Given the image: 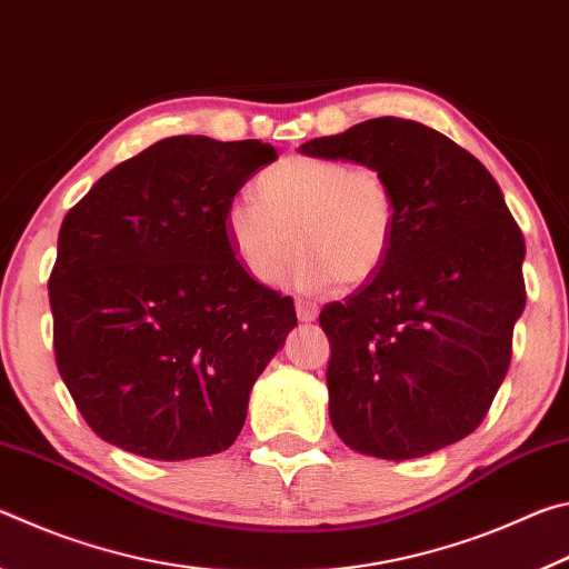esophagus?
<instances>
[{"mask_svg": "<svg viewBox=\"0 0 569 569\" xmlns=\"http://www.w3.org/2000/svg\"><path fill=\"white\" fill-rule=\"evenodd\" d=\"M296 313L301 321H316L319 319V306L313 301H306V298H296Z\"/></svg>", "mask_w": 569, "mask_h": 569, "instance_id": "1", "label": "esophagus"}]
</instances>
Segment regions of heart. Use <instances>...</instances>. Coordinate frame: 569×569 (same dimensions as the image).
Wrapping results in <instances>:
<instances>
[{
  "label": "heart",
  "instance_id": "obj_1",
  "mask_svg": "<svg viewBox=\"0 0 569 569\" xmlns=\"http://www.w3.org/2000/svg\"><path fill=\"white\" fill-rule=\"evenodd\" d=\"M261 204L236 198L226 230L250 278L273 283L298 250L293 283L353 288L379 271L397 236V192L373 166L288 156L256 178ZM295 238L291 239L290 236Z\"/></svg>",
  "mask_w": 569,
  "mask_h": 569
}]
</instances>
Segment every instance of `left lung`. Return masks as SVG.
Listing matches in <instances>:
<instances>
[{"instance_id":"1","label":"left lung","mask_w":569,"mask_h":569,"mask_svg":"<svg viewBox=\"0 0 569 569\" xmlns=\"http://www.w3.org/2000/svg\"><path fill=\"white\" fill-rule=\"evenodd\" d=\"M301 152L379 168L399 208L387 261L319 316L336 435L381 459L455 445L492 407L527 301L525 238L502 190L471 152L413 120H366Z\"/></svg>"}]
</instances>
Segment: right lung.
Here are the masks:
<instances>
[{
    "instance_id": "obj_1",
    "label": "right lung",
    "mask_w": 569,
    "mask_h": 569,
    "mask_svg": "<svg viewBox=\"0 0 569 569\" xmlns=\"http://www.w3.org/2000/svg\"><path fill=\"white\" fill-rule=\"evenodd\" d=\"M276 158L261 140L176 134L104 172L64 216L54 361L100 439L162 461L238 439L296 308L240 266L226 208Z\"/></svg>"
}]
</instances>
